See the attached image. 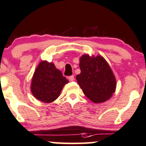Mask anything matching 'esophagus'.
<instances>
[{
	"instance_id": "esophagus-1",
	"label": "esophagus",
	"mask_w": 146,
	"mask_h": 146,
	"mask_svg": "<svg viewBox=\"0 0 146 146\" xmlns=\"http://www.w3.org/2000/svg\"><path fill=\"white\" fill-rule=\"evenodd\" d=\"M68 80L70 81H73L74 80V76H70L68 77Z\"/></svg>"
}]
</instances>
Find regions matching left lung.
<instances>
[{
    "label": "left lung",
    "mask_w": 146,
    "mask_h": 146,
    "mask_svg": "<svg viewBox=\"0 0 146 146\" xmlns=\"http://www.w3.org/2000/svg\"><path fill=\"white\" fill-rule=\"evenodd\" d=\"M80 73L76 79L85 96L94 103L111 98L117 88L115 76L102 56L84 54L80 58Z\"/></svg>",
    "instance_id": "obj_1"
}]
</instances>
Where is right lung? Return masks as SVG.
<instances>
[{
	"instance_id": "right-lung-1",
	"label": "right lung",
	"mask_w": 146,
	"mask_h": 146,
	"mask_svg": "<svg viewBox=\"0 0 146 146\" xmlns=\"http://www.w3.org/2000/svg\"><path fill=\"white\" fill-rule=\"evenodd\" d=\"M68 80L52 62L42 61L36 67L31 82V92L38 100L52 102L59 97Z\"/></svg>"
}]
</instances>
